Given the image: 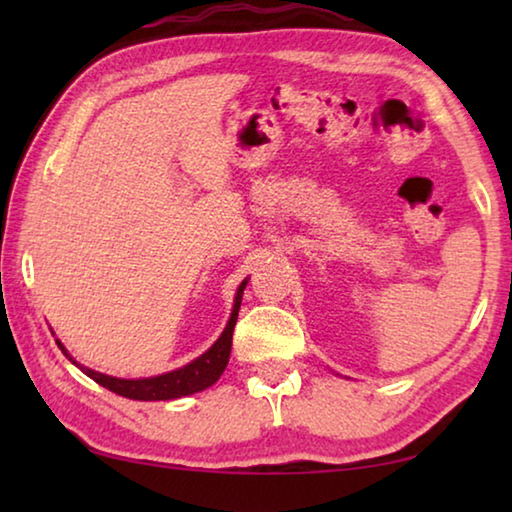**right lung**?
<instances>
[{
  "label": "right lung",
  "instance_id": "add662e5",
  "mask_svg": "<svg viewBox=\"0 0 512 512\" xmlns=\"http://www.w3.org/2000/svg\"><path fill=\"white\" fill-rule=\"evenodd\" d=\"M246 284H248V280L239 284L237 296H235V307H232L228 325H225L223 334L219 336V339H216L212 348L207 350L205 354H201L198 359H194L192 363H187V366L178 368V370H171V372H164V375H158V377L117 379V377H110V375H101V372H97V370L79 366V363L69 357L67 350L63 348V343H60V341H56V343L69 361L76 363V366H79L85 372V375L97 381V384H101L103 388H108V391H112V393H117L121 397H128V400H140V402L178 400V397L205 391L207 386H212L214 381L223 375V370H225V366H228V359H230L232 332H235L239 307H241V296H244Z\"/></svg>",
  "mask_w": 512,
  "mask_h": 512
}]
</instances>
